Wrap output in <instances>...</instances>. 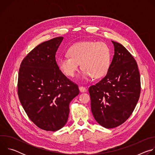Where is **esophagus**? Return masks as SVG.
Listing matches in <instances>:
<instances>
[{"label": "esophagus", "mask_w": 155, "mask_h": 155, "mask_svg": "<svg viewBox=\"0 0 155 155\" xmlns=\"http://www.w3.org/2000/svg\"><path fill=\"white\" fill-rule=\"evenodd\" d=\"M79 90H80V91L81 92V93H84V92H86L87 91V90L86 89V87H84L83 86H80Z\"/></svg>", "instance_id": "1"}]
</instances>
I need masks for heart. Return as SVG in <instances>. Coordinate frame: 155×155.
<instances>
[{"label": "heart", "mask_w": 155, "mask_h": 155, "mask_svg": "<svg viewBox=\"0 0 155 155\" xmlns=\"http://www.w3.org/2000/svg\"><path fill=\"white\" fill-rule=\"evenodd\" d=\"M69 56L58 59V65L66 76L73 77L81 64L82 80L90 77L101 78L107 73L110 64V50L104 42L85 41L76 43L68 50Z\"/></svg>", "instance_id": "1"}]
</instances>
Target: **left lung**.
Masks as SVG:
<instances>
[{"label":"left lung","instance_id":"left-lung-1","mask_svg":"<svg viewBox=\"0 0 155 155\" xmlns=\"http://www.w3.org/2000/svg\"><path fill=\"white\" fill-rule=\"evenodd\" d=\"M112 42L115 52L107 74L89 87L93 115L100 125L108 129L116 127L129 118L140 94L136 60L121 44Z\"/></svg>","mask_w":155,"mask_h":155}]
</instances>
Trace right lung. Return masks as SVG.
Instances as JSON below:
<instances>
[{
	"instance_id": "right-lung-1",
	"label": "right lung",
	"mask_w": 155,
	"mask_h": 155,
	"mask_svg": "<svg viewBox=\"0 0 155 155\" xmlns=\"http://www.w3.org/2000/svg\"><path fill=\"white\" fill-rule=\"evenodd\" d=\"M62 37L43 42L22 61L18 94L30 120L38 127L56 131L68 120L69 104L79 94L78 85L59 70L56 53Z\"/></svg>"
}]
</instances>
